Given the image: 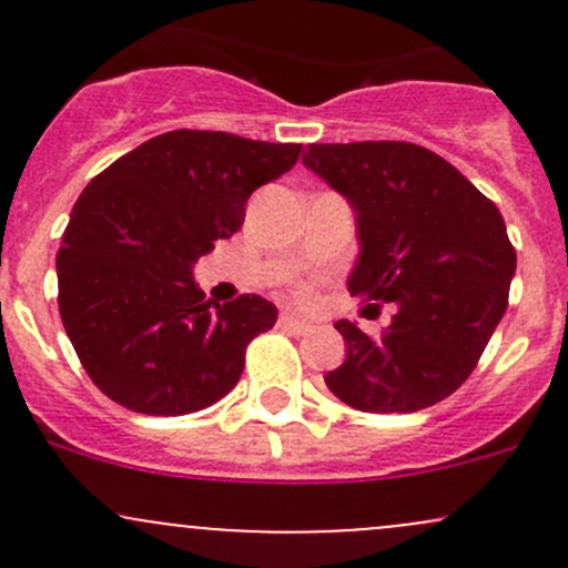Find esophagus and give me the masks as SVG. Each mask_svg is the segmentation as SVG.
Instances as JSON below:
<instances>
[{"label":"esophagus","mask_w":568,"mask_h":568,"mask_svg":"<svg viewBox=\"0 0 568 568\" xmlns=\"http://www.w3.org/2000/svg\"><path fill=\"white\" fill-rule=\"evenodd\" d=\"M280 326L288 332H294V335H307V332H311V324H307V321L291 316V313H283V316H280Z\"/></svg>","instance_id":"obj_1"}]
</instances>
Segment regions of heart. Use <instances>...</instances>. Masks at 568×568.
<instances>
[{"instance_id":"heart-1","label":"heart","mask_w":568,"mask_h":568,"mask_svg":"<svg viewBox=\"0 0 568 568\" xmlns=\"http://www.w3.org/2000/svg\"><path fill=\"white\" fill-rule=\"evenodd\" d=\"M311 294H313L311 288H302V291H300V296H302V300H311Z\"/></svg>"}]
</instances>
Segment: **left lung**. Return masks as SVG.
Listing matches in <instances>:
<instances>
[{"mask_svg": "<svg viewBox=\"0 0 568 568\" xmlns=\"http://www.w3.org/2000/svg\"><path fill=\"white\" fill-rule=\"evenodd\" d=\"M302 162L357 214L352 296L395 302L379 337L337 321L346 359L326 374V387L343 404L382 415L448 398L508 307L517 252L497 205L454 164L412 142L311 145Z\"/></svg>", "mask_w": 568, "mask_h": 568, "instance_id": "left-lung-1", "label": "left lung"}]
</instances>
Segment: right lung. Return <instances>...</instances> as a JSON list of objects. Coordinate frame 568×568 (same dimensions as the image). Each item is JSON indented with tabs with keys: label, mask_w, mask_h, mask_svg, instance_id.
Here are the masks:
<instances>
[{
	"label": "right lung",
	"mask_w": 568,
	"mask_h": 568,
	"mask_svg": "<svg viewBox=\"0 0 568 568\" xmlns=\"http://www.w3.org/2000/svg\"><path fill=\"white\" fill-rule=\"evenodd\" d=\"M302 145L178 129L84 186L57 252L60 316L84 371L114 404L189 415L236 387L244 352L277 307L244 294L211 311L192 266L244 225L250 194Z\"/></svg>",
	"instance_id": "right-lung-1"
}]
</instances>
